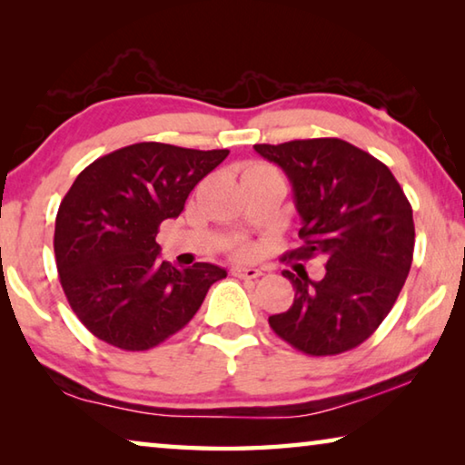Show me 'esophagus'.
<instances>
[{
    "label": "esophagus",
    "instance_id": "1",
    "mask_svg": "<svg viewBox=\"0 0 465 465\" xmlns=\"http://www.w3.org/2000/svg\"><path fill=\"white\" fill-rule=\"evenodd\" d=\"M233 277H240V279H258L262 274L261 269H254V266H233L232 269Z\"/></svg>",
    "mask_w": 465,
    "mask_h": 465
}]
</instances>
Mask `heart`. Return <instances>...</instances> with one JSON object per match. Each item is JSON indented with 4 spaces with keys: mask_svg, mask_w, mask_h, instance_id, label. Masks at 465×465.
Returning a JSON list of instances; mask_svg holds the SVG:
<instances>
[{
    "mask_svg": "<svg viewBox=\"0 0 465 465\" xmlns=\"http://www.w3.org/2000/svg\"><path fill=\"white\" fill-rule=\"evenodd\" d=\"M252 168H261V166H252ZM250 248L248 246H240L238 250H235V254H238V256H248L250 254Z\"/></svg>",
    "mask_w": 465,
    "mask_h": 465,
    "instance_id": "b5f03b06",
    "label": "heart"
}]
</instances>
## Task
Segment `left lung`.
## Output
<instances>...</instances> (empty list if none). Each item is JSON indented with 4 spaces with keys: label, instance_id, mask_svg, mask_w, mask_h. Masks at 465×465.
Returning a JSON list of instances; mask_svg holds the SVG:
<instances>
[{
    "label": "left lung",
    "instance_id": "1",
    "mask_svg": "<svg viewBox=\"0 0 465 465\" xmlns=\"http://www.w3.org/2000/svg\"><path fill=\"white\" fill-rule=\"evenodd\" d=\"M254 149L293 186L303 246L287 256L326 261L320 281L282 272L295 299L269 318L271 328L312 357L355 349L388 316L411 272L414 222L402 186L385 163L336 137Z\"/></svg>",
    "mask_w": 465,
    "mask_h": 465
}]
</instances>
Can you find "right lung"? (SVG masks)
<instances>
[{
    "label": "right lung",
    "instance_id": "1",
    "mask_svg": "<svg viewBox=\"0 0 465 465\" xmlns=\"http://www.w3.org/2000/svg\"><path fill=\"white\" fill-rule=\"evenodd\" d=\"M230 149L127 145L92 162L63 196L54 261L69 305L90 332L123 351H147L183 330L225 269H176L160 258V223Z\"/></svg>",
    "mask_w": 465,
    "mask_h": 465
}]
</instances>
